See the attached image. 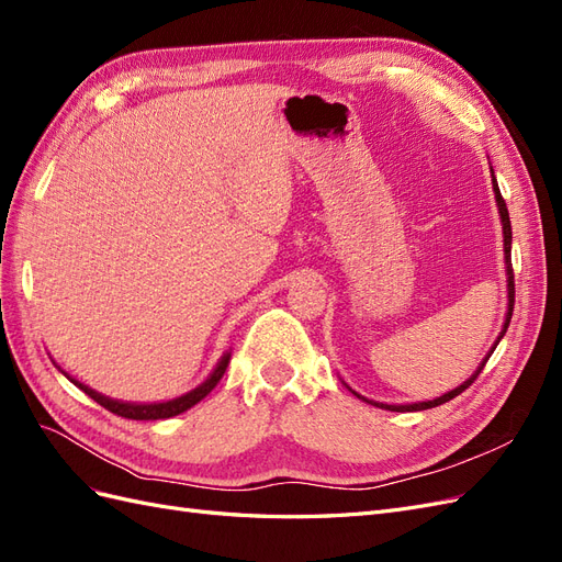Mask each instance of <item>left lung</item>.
Wrapping results in <instances>:
<instances>
[{"label": "left lung", "instance_id": "8db88e82", "mask_svg": "<svg viewBox=\"0 0 562 562\" xmlns=\"http://www.w3.org/2000/svg\"><path fill=\"white\" fill-rule=\"evenodd\" d=\"M490 171H492V166H490ZM492 192H495V201H497V211H499V220H502V234H504V269H506V316H504V326H502V333L497 335V339H495V345H492V349L485 353V359L479 363V368L473 370V375L467 380V382H462L459 386H454L452 391H448V394H443V396H438V398H431V401H417V403H398V405H389V403H378V401H370V398H366V396H361L359 391H353L347 382H342L351 394L356 396V398H361V401H366V403H370V405H375V407H382V411H391V413H415V411H429V407H436V405H443V403H448V401H452L454 396H459L462 394V391L467 389V386H471V382L481 375V370H483V366L487 363V359L492 356V351L497 349V345H499V339L504 337V333H506V328H508V323H512V314H514V269H512V220H508V211H506V203H504V199H502V194H499V184H497V180H495V171H492Z\"/></svg>", "mask_w": 562, "mask_h": 562}]
</instances>
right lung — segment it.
I'll list each match as a JSON object with an SVG mask.
<instances>
[{
  "mask_svg": "<svg viewBox=\"0 0 562 562\" xmlns=\"http://www.w3.org/2000/svg\"><path fill=\"white\" fill-rule=\"evenodd\" d=\"M229 356H232V351H225L223 356H220V361H217V366L213 368V372L211 375L203 380L199 386H194L192 391H187V394H182V396H178V398H171V401H157V403H131V401H116V398H110V396H103V394H98L95 389H91V386H87V384H81L79 380H75V378H70L67 375L65 370H60V366H56L63 375L70 380L75 386H79L83 394H89L95 403H100L105 407V411H110V413H114V415H119V417H126V419H168V417H176V415H180V413H184V411H190L192 405H196L201 398H206L211 391L215 389V384L223 380V375H225V370H227V366H229Z\"/></svg>",
  "mask_w": 562,
  "mask_h": 562,
  "instance_id": "1",
  "label": "right lung"
}]
</instances>
